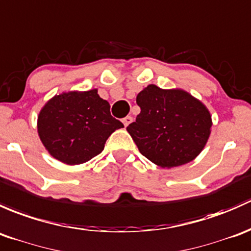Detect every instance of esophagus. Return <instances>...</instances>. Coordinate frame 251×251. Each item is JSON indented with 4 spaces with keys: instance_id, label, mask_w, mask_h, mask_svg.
<instances>
[{
    "instance_id": "esophagus-1",
    "label": "esophagus",
    "mask_w": 251,
    "mask_h": 251,
    "mask_svg": "<svg viewBox=\"0 0 251 251\" xmlns=\"http://www.w3.org/2000/svg\"><path fill=\"white\" fill-rule=\"evenodd\" d=\"M122 122H123V125H125V126H128L131 122H133V118H131L130 116H126V117L123 118Z\"/></svg>"
}]
</instances>
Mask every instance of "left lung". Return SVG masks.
Masks as SVG:
<instances>
[{"instance_id":"1","label":"left lung","mask_w":251,"mask_h":251,"mask_svg":"<svg viewBox=\"0 0 251 251\" xmlns=\"http://www.w3.org/2000/svg\"><path fill=\"white\" fill-rule=\"evenodd\" d=\"M136 104L141 111L126 130L147 159L173 168L201 153L210 135L211 116L200 100L185 90L150 84L139 93Z\"/></svg>"}]
</instances>
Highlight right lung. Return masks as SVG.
I'll list each match as a JSON object with an SVG mask.
<instances>
[{"instance_id": "right-lung-1", "label": "right lung", "mask_w": 251, "mask_h": 251, "mask_svg": "<svg viewBox=\"0 0 251 251\" xmlns=\"http://www.w3.org/2000/svg\"><path fill=\"white\" fill-rule=\"evenodd\" d=\"M123 123L113 118L110 104L97 89L55 95L38 115L37 129L49 153L75 165L101 153L108 136Z\"/></svg>"}]
</instances>
